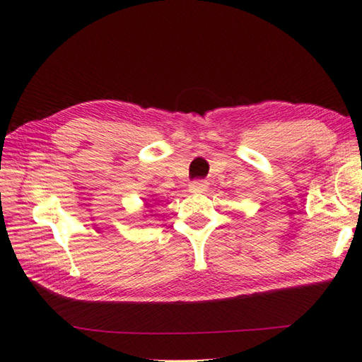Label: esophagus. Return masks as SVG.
Masks as SVG:
<instances>
[{"mask_svg":"<svg viewBox=\"0 0 362 362\" xmlns=\"http://www.w3.org/2000/svg\"><path fill=\"white\" fill-rule=\"evenodd\" d=\"M206 187H207L206 180H193V182L188 185L189 192H192V193H203L204 189H206Z\"/></svg>","mask_w":362,"mask_h":362,"instance_id":"esophagus-1","label":"esophagus"}]
</instances>
